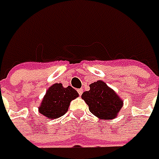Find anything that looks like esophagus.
<instances>
[{
  "instance_id": "obj_1",
  "label": "esophagus",
  "mask_w": 159,
  "mask_h": 159,
  "mask_svg": "<svg viewBox=\"0 0 159 159\" xmlns=\"http://www.w3.org/2000/svg\"><path fill=\"white\" fill-rule=\"evenodd\" d=\"M78 93H79V95H80V96H81V95H82V93H83V89H78Z\"/></svg>"
}]
</instances>
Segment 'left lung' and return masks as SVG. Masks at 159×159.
<instances>
[{
  "instance_id": "left-lung-1",
  "label": "left lung",
  "mask_w": 159,
  "mask_h": 159,
  "mask_svg": "<svg viewBox=\"0 0 159 159\" xmlns=\"http://www.w3.org/2000/svg\"><path fill=\"white\" fill-rule=\"evenodd\" d=\"M90 89L81 95L89 111L101 120H111L117 117L123 106V99L103 80L89 85Z\"/></svg>"
}]
</instances>
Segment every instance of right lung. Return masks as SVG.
Returning a JSON list of instances; mask_svg holds the SVG:
<instances>
[{
  "label": "right lung",
  "instance_id": "1",
  "mask_svg": "<svg viewBox=\"0 0 159 159\" xmlns=\"http://www.w3.org/2000/svg\"><path fill=\"white\" fill-rule=\"evenodd\" d=\"M79 97L73 88H64L61 83H55L48 88L38 111L47 119H57L68 111L70 102Z\"/></svg>",
  "mask_w": 159,
  "mask_h": 159
}]
</instances>
